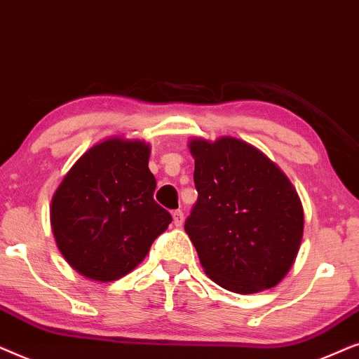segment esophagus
<instances>
[{
    "label": "esophagus",
    "mask_w": 359,
    "mask_h": 359,
    "mask_svg": "<svg viewBox=\"0 0 359 359\" xmlns=\"http://www.w3.org/2000/svg\"><path fill=\"white\" fill-rule=\"evenodd\" d=\"M172 218H174L175 226H182V224H184V213H182V210H175V212L172 213Z\"/></svg>",
    "instance_id": "esophagus-1"
}]
</instances>
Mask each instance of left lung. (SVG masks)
Here are the masks:
<instances>
[{"mask_svg":"<svg viewBox=\"0 0 359 359\" xmlns=\"http://www.w3.org/2000/svg\"><path fill=\"white\" fill-rule=\"evenodd\" d=\"M197 203L185 231L219 287L256 294L284 279L304 235V208L269 157L231 136L194 137Z\"/></svg>","mask_w":359,"mask_h":359,"instance_id":"obj_1","label":"left lung"}]
</instances>
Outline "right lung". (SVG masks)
Here are the masks:
<instances>
[{
  "mask_svg": "<svg viewBox=\"0 0 359 359\" xmlns=\"http://www.w3.org/2000/svg\"><path fill=\"white\" fill-rule=\"evenodd\" d=\"M151 146L111 136L85 152L67 172L50 205L57 248L74 271L111 283L144 259L172 222L154 202Z\"/></svg>",
  "mask_w": 359,
  "mask_h": 359,
  "instance_id": "obj_1",
  "label": "right lung"
}]
</instances>
